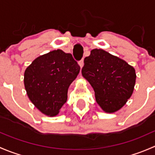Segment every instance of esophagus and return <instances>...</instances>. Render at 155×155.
Returning <instances> with one entry per match:
<instances>
[{"mask_svg": "<svg viewBox=\"0 0 155 155\" xmlns=\"http://www.w3.org/2000/svg\"><path fill=\"white\" fill-rule=\"evenodd\" d=\"M79 66H80L81 68H82V67H83V65H84V59H82V60H81V61H79Z\"/></svg>", "mask_w": 155, "mask_h": 155, "instance_id": "esophagus-1", "label": "esophagus"}]
</instances>
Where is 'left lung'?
<instances>
[{"label": "left lung", "instance_id": "obj_1", "mask_svg": "<svg viewBox=\"0 0 155 155\" xmlns=\"http://www.w3.org/2000/svg\"><path fill=\"white\" fill-rule=\"evenodd\" d=\"M82 74L94 88L97 103L108 113L119 110L126 104L137 78L134 68L125 61L97 48L84 59Z\"/></svg>", "mask_w": 155, "mask_h": 155}]
</instances>
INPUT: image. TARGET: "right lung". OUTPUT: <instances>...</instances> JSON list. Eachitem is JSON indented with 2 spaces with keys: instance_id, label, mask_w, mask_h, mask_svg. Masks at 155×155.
I'll list each match as a JSON object with an SVG mask.
<instances>
[{
  "instance_id": "1",
  "label": "right lung",
  "mask_w": 155,
  "mask_h": 155,
  "mask_svg": "<svg viewBox=\"0 0 155 155\" xmlns=\"http://www.w3.org/2000/svg\"><path fill=\"white\" fill-rule=\"evenodd\" d=\"M80 67L70 53L61 49L37 58L25 71L24 84L30 101L42 113L55 116L68 100L70 84Z\"/></svg>"
}]
</instances>
